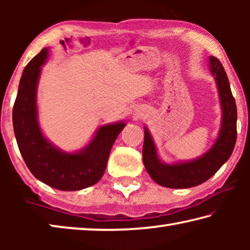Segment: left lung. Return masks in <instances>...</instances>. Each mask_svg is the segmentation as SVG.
Returning a JSON list of instances; mask_svg holds the SVG:
<instances>
[{
    "instance_id": "1",
    "label": "left lung",
    "mask_w": 250,
    "mask_h": 250,
    "mask_svg": "<svg viewBox=\"0 0 250 250\" xmlns=\"http://www.w3.org/2000/svg\"><path fill=\"white\" fill-rule=\"evenodd\" d=\"M209 67L216 80L223 110V124L217 141L202 158L180 164H164L156 154L155 146L147 129H145L143 163L155 183L170 188H188L210 179L234 151L237 138V108L226 71L219 59L210 56Z\"/></svg>"
}]
</instances>
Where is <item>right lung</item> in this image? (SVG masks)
I'll use <instances>...</instances> for the list:
<instances>
[{
  "instance_id": "right-lung-1",
  "label": "right lung",
  "mask_w": 250,
  "mask_h": 250,
  "mask_svg": "<svg viewBox=\"0 0 250 250\" xmlns=\"http://www.w3.org/2000/svg\"><path fill=\"white\" fill-rule=\"evenodd\" d=\"M48 56L43 48L24 68L13 107V126L21 154L32 174L61 191H78L96 184L125 124L103 125L92 141L78 153H65L44 138L37 121L36 87L41 66Z\"/></svg>"
}]
</instances>
